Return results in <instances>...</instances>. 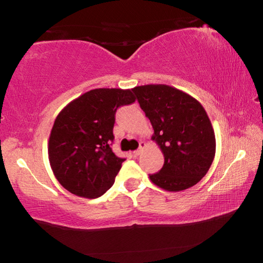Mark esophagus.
<instances>
[{"instance_id": "esophagus-1", "label": "esophagus", "mask_w": 263, "mask_h": 263, "mask_svg": "<svg viewBox=\"0 0 263 263\" xmlns=\"http://www.w3.org/2000/svg\"><path fill=\"white\" fill-rule=\"evenodd\" d=\"M144 146H145V142L140 141V146H139V148L136 149L135 152H133V155H135V157H138V155H139V154L141 153V151H142V148H144Z\"/></svg>"}]
</instances>
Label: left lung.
I'll use <instances>...</instances> for the list:
<instances>
[{
	"mask_svg": "<svg viewBox=\"0 0 263 263\" xmlns=\"http://www.w3.org/2000/svg\"><path fill=\"white\" fill-rule=\"evenodd\" d=\"M133 92L152 124V139L164 157L163 167L149 175L151 181L167 191H181L198 183L216 153L215 131L203 105L167 84L139 86Z\"/></svg>",
	"mask_w": 263,
	"mask_h": 263,
	"instance_id": "8db88e82",
	"label": "left lung"
}]
</instances>
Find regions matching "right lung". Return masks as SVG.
Returning <instances> with one entry per match:
<instances>
[{
    "label": "right lung",
    "mask_w": 263,
    "mask_h": 263,
    "mask_svg": "<svg viewBox=\"0 0 263 263\" xmlns=\"http://www.w3.org/2000/svg\"><path fill=\"white\" fill-rule=\"evenodd\" d=\"M135 101L133 89H92L57 116L48 139V159L55 179L69 193L97 198L112 186L125 160L111 148L115 114Z\"/></svg>",
    "instance_id": "add662e5"
}]
</instances>
